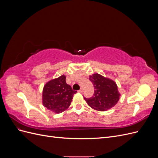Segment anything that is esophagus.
Wrapping results in <instances>:
<instances>
[{
    "label": "esophagus",
    "instance_id": "obj_1",
    "mask_svg": "<svg viewBox=\"0 0 158 158\" xmlns=\"http://www.w3.org/2000/svg\"><path fill=\"white\" fill-rule=\"evenodd\" d=\"M78 92L80 93H82L83 92V89L82 88H80V90H78Z\"/></svg>",
    "mask_w": 158,
    "mask_h": 158
}]
</instances>
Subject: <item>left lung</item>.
Listing matches in <instances>:
<instances>
[{"mask_svg":"<svg viewBox=\"0 0 158 158\" xmlns=\"http://www.w3.org/2000/svg\"><path fill=\"white\" fill-rule=\"evenodd\" d=\"M94 88V94L90 98H85L88 106L95 110L106 111L113 107L120 99L116 82L98 73L89 76Z\"/></svg>","mask_w":158,"mask_h":158,"instance_id":"1","label":"left lung"}]
</instances>
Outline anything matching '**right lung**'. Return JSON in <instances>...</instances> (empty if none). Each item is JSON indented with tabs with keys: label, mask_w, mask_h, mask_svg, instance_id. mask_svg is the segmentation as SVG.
Here are the masks:
<instances>
[{
	"label": "right lung",
	"mask_w": 158,
	"mask_h": 158,
	"mask_svg": "<svg viewBox=\"0 0 158 158\" xmlns=\"http://www.w3.org/2000/svg\"><path fill=\"white\" fill-rule=\"evenodd\" d=\"M76 92L66 83V76L63 74L45 84L43 89L42 103L49 111L57 114L63 113L69 107Z\"/></svg>",
	"instance_id": "1"
}]
</instances>
